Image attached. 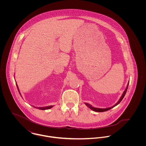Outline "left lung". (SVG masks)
I'll return each mask as SVG.
<instances>
[{
  "mask_svg": "<svg viewBox=\"0 0 146 146\" xmlns=\"http://www.w3.org/2000/svg\"><path fill=\"white\" fill-rule=\"evenodd\" d=\"M128 85H129V83L127 84V86H126V89H125V91L124 92V93H123V95H122L121 97V98H120V99L119 100V101H118L116 104H115L113 106H112V107H109V108H98L93 107L91 105H90V104H85V105H86L87 107H88L90 109H91V110H93L94 111H96V112H101L107 111H108V110H109L111 109V108H113V107H115V106H117V104H119L121 102V101L123 100V98H124V96H125V94H126V92L127 89V88H128Z\"/></svg>",
  "mask_w": 146,
  "mask_h": 146,
  "instance_id": "left-lung-1",
  "label": "left lung"
}]
</instances>
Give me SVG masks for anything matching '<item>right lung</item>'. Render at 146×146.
<instances>
[{
  "mask_svg": "<svg viewBox=\"0 0 146 146\" xmlns=\"http://www.w3.org/2000/svg\"><path fill=\"white\" fill-rule=\"evenodd\" d=\"M16 85H17V89H18V90H19V88H18V86H17V85L16 84ZM19 93H20V91H19ZM52 107H53V106H48V107H36L37 108H39V110H46V109H50V108H51Z\"/></svg>",
  "mask_w": 146,
  "mask_h": 146,
  "instance_id": "right-lung-1",
  "label": "right lung"
}]
</instances>
